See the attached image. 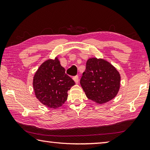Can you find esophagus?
<instances>
[{
  "label": "esophagus",
  "mask_w": 150,
  "mask_h": 150,
  "mask_svg": "<svg viewBox=\"0 0 150 150\" xmlns=\"http://www.w3.org/2000/svg\"><path fill=\"white\" fill-rule=\"evenodd\" d=\"M73 80H74V81L75 82L76 84H77V83H79V77L77 75V76H75V77H73Z\"/></svg>",
  "instance_id": "obj_1"
}]
</instances>
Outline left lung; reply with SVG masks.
Listing matches in <instances>:
<instances>
[{"label": "left lung", "instance_id": "left-lung-1", "mask_svg": "<svg viewBox=\"0 0 150 150\" xmlns=\"http://www.w3.org/2000/svg\"><path fill=\"white\" fill-rule=\"evenodd\" d=\"M120 79L118 70L110 62L103 58L91 57L87 61L80 83L88 99L103 105L117 95Z\"/></svg>", "mask_w": 150, "mask_h": 150}]
</instances>
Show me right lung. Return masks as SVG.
<instances>
[{
  "label": "right lung",
  "instance_id": "right-lung-1",
  "mask_svg": "<svg viewBox=\"0 0 150 150\" xmlns=\"http://www.w3.org/2000/svg\"><path fill=\"white\" fill-rule=\"evenodd\" d=\"M75 83L65 74L58 57L45 60L35 71L33 77L35 97L48 108L56 109L67 99V91Z\"/></svg>",
  "mask_w": 150,
  "mask_h": 150
}]
</instances>
